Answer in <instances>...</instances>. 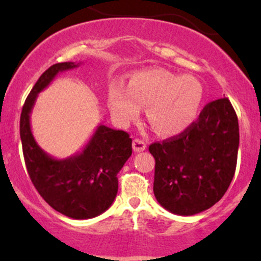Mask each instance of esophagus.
Returning a JSON list of instances; mask_svg holds the SVG:
<instances>
[{
    "label": "esophagus",
    "mask_w": 261,
    "mask_h": 261,
    "mask_svg": "<svg viewBox=\"0 0 261 261\" xmlns=\"http://www.w3.org/2000/svg\"><path fill=\"white\" fill-rule=\"evenodd\" d=\"M146 147H147V146H146V143L143 142L142 140L135 139V140L133 141V148H134L135 152H142V151H145Z\"/></svg>",
    "instance_id": "esophagus-1"
}]
</instances>
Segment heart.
Listing matches in <instances>:
<instances>
[{"mask_svg":"<svg viewBox=\"0 0 261 261\" xmlns=\"http://www.w3.org/2000/svg\"><path fill=\"white\" fill-rule=\"evenodd\" d=\"M203 100V88L195 77L178 76L163 68L135 73L126 91L120 86L110 89L108 106L113 118L127 126L146 108V116L162 136L184 133L196 120Z\"/></svg>","mask_w":261,"mask_h":261,"instance_id":"b5f03b06","label":"heart"}]
</instances>
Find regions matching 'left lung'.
Segmentation results:
<instances>
[{
  "instance_id": "left-lung-1",
  "label": "left lung",
  "mask_w": 261,
  "mask_h": 261,
  "mask_svg": "<svg viewBox=\"0 0 261 261\" xmlns=\"http://www.w3.org/2000/svg\"><path fill=\"white\" fill-rule=\"evenodd\" d=\"M238 146V118L228 98L208 103L188 130L149 146L157 201L180 216L214 206L234 175Z\"/></svg>"
}]
</instances>
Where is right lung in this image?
Instances as JSON below:
<instances>
[{
	"mask_svg": "<svg viewBox=\"0 0 261 261\" xmlns=\"http://www.w3.org/2000/svg\"><path fill=\"white\" fill-rule=\"evenodd\" d=\"M79 65L60 62L39 77L23 106L19 131L27 170L40 196L60 214L87 220L112 206L118 194L116 175L133 153V140L125 131L99 125L82 151L55 160L39 147L31 127V114L39 93L59 72Z\"/></svg>",
	"mask_w": 261,
	"mask_h": 261,
	"instance_id": "right-lung-1",
	"label": "right lung"
}]
</instances>
